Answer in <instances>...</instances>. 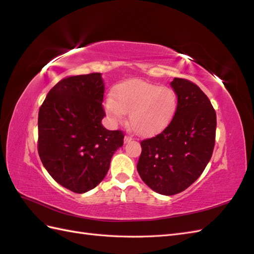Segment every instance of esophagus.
<instances>
[{
  "label": "esophagus",
  "instance_id": "1",
  "mask_svg": "<svg viewBox=\"0 0 254 254\" xmlns=\"http://www.w3.org/2000/svg\"><path fill=\"white\" fill-rule=\"evenodd\" d=\"M132 141V137L130 136V135H125V137H124V143L125 144H127V143H130Z\"/></svg>",
  "mask_w": 254,
  "mask_h": 254
}]
</instances>
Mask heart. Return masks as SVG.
<instances>
[{
    "label": "heart",
    "instance_id": "heart-1",
    "mask_svg": "<svg viewBox=\"0 0 254 254\" xmlns=\"http://www.w3.org/2000/svg\"><path fill=\"white\" fill-rule=\"evenodd\" d=\"M178 108V96L170 87L144 80H128L118 84L112 98L105 104L111 124L117 125L128 113L134 131L143 136L156 134L170 124Z\"/></svg>",
    "mask_w": 254,
    "mask_h": 254
}]
</instances>
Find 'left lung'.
Instances as JSON below:
<instances>
[{
	"mask_svg": "<svg viewBox=\"0 0 254 254\" xmlns=\"http://www.w3.org/2000/svg\"><path fill=\"white\" fill-rule=\"evenodd\" d=\"M178 108L168 126L141 142L136 165L142 180L161 195L171 196L193 184L209 163L216 134V112L197 84L174 78Z\"/></svg>",
	"mask_w": 254,
	"mask_h": 254,
	"instance_id": "obj_1",
	"label": "left lung"
}]
</instances>
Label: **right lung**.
Returning <instances> with one entry per match:
<instances>
[{
	"label": "right lung",
	"instance_id": "1",
	"mask_svg": "<svg viewBox=\"0 0 254 254\" xmlns=\"http://www.w3.org/2000/svg\"><path fill=\"white\" fill-rule=\"evenodd\" d=\"M104 92L101 73L68 76L50 90L39 109L41 162L54 180L77 194L102 182L124 143L121 130L102 124Z\"/></svg>",
	"mask_w": 254,
	"mask_h": 254
}]
</instances>
